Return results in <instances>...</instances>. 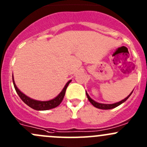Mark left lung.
Instances as JSON below:
<instances>
[{
  "instance_id": "1",
  "label": "left lung",
  "mask_w": 147,
  "mask_h": 147,
  "mask_svg": "<svg viewBox=\"0 0 147 147\" xmlns=\"http://www.w3.org/2000/svg\"><path fill=\"white\" fill-rule=\"evenodd\" d=\"M133 92V91H132ZM132 92H131V94H129V96H127L125 98H124L123 100H122V101L118 102V103H113V104H103V103H97V102L94 101L93 99H92V98H90V96H89V94L86 92V96H87L88 99H89V101H90V103H92V105L94 106V107L97 108V109H104V110H108V109H114V108L117 107V106H120V104H122V103H123V102H125L126 101L127 99L129 97V96L131 95L132 93Z\"/></svg>"
}]
</instances>
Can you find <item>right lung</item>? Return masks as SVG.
I'll return each mask as SVG.
<instances>
[{"label": "right lung", "mask_w": 147, "mask_h": 147, "mask_svg": "<svg viewBox=\"0 0 147 147\" xmlns=\"http://www.w3.org/2000/svg\"><path fill=\"white\" fill-rule=\"evenodd\" d=\"M12 82H13L14 87H15V91L18 93L19 96L20 97V98L22 100L27 106H29V107H31L32 109H34V110L37 111H46V110H49V109H53V108L57 107L58 106H59L61 104V103L63 101V98H64V96L65 94V91L67 89L68 84L70 83L71 80L67 82V84H65V87L63 88V89L62 90V92L55 97L53 99L50 100V101H36V100L32 99L29 97L27 96L25 94H24L22 92H21L19 89L17 87L16 84H15V81H14L13 79V75H12Z\"/></svg>", "instance_id": "right-lung-1"}]
</instances>
